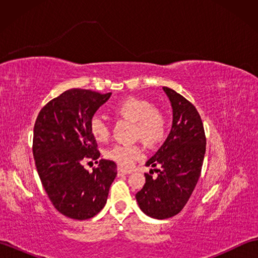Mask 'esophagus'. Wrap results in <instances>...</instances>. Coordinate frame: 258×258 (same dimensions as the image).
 I'll return each instance as SVG.
<instances>
[{
  "label": "esophagus",
  "instance_id": "1",
  "mask_svg": "<svg viewBox=\"0 0 258 258\" xmlns=\"http://www.w3.org/2000/svg\"><path fill=\"white\" fill-rule=\"evenodd\" d=\"M117 172H118V174H122V175H126V174L131 173L130 169H125L123 167H117Z\"/></svg>",
  "mask_w": 258,
  "mask_h": 258
}]
</instances>
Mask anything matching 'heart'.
<instances>
[{
	"mask_svg": "<svg viewBox=\"0 0 258 258\" xmlns=\"http://www.w3.org/2000/svg\"><path fill=\"white\" fill-rule=\"evenodd\" d=\"M114 113L134 122V136L144 144L154 146L164 139L167 131V120L161 109L147 100L127 97L113 107ZM90 131L97 142H105L109 138V127L101 116L91 118ZM142 156V150L136 144H115L106 151V157L123 167H130Z\"/></svg>",
	"mask_w": 258,
	"mask_h": 258,
	"instance_id": "obj_1",
	"label": "heart"
}]
</instances>
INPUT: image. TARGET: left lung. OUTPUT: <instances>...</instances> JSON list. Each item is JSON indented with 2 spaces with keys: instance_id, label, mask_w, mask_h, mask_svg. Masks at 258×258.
Masks as SVG:
<instances>
[{
  "instance_id": "obj_1",
  "label": "left lung",
  "mask_w": 258,
  "mask_h": 258,
  "mask_svg": "<svg viewBox=\"0 0 258 258\" xmlns=\"http://www.w3.org/2000/svg\"><path fill=\"white\" fill-rule=\"evenodd\" d=\"M163 90L173 108L172 128L145 164L158 176L145 173L143 188L135 195L141 210L157 220L173 217L183 210L200 178L206 150L204 126L195 106L169 87Z\"/></svg>"
}]
</instances>
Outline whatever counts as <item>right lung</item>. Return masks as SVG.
Listing matches in <instances>:
<instances>
[{
  "label": "right lung",
  "mask_w": 258,
  "mask_h": 258,
  "mask_svg": "<svg viewBox=\"0 0 258 258\" xmlns=\"http://www.w3.org/2000/svg\"><path fill=\"white\" fill-rule=\"evenodd\" d=\"M112 93L72 89L63 92L37 115L33 133V155L43 187L56 210L73 220H89L105 206L116 177V164L101 160L91 118ZM95 160L89 173L83 166Z\"/></svg>",
  "instance_id": "right-lung-1"
}]
</instances>
